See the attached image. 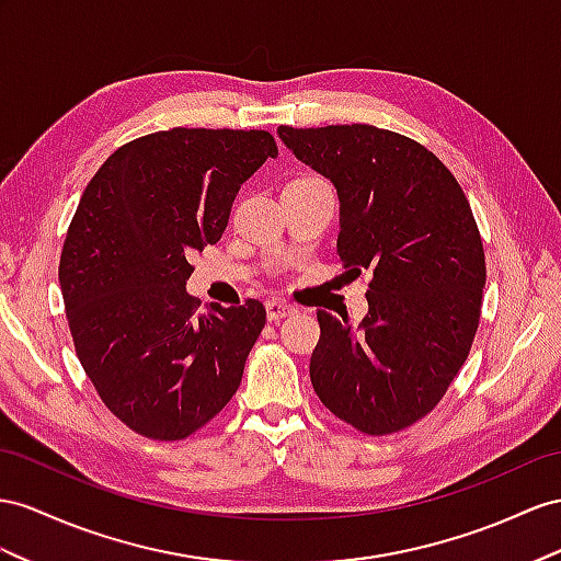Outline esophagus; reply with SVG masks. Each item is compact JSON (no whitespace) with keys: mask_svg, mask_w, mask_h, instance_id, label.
Wrapping results in <instances>:
<instances>
[{"mask_svg":"<svg viewBox=\"0 0 561 561\" xmlns=\"http://www.w3.org/2000/svg\"><path fill=\"white\" fill-rule=\"evenodd\" d=\"M265 310H267V320H270V322H279V320L289 318V314H294V312H296L291 306L282 304V300H267V304H265Z\"/></svg>","mask_w":561,"mask_h":561,"instance_id":"esophagus-1","label":"esophagus"}]
</instances>
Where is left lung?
Wrapping results in <instances>:
<instances>
[{
	"label": "left lung",
	"mask_w": 561,
	"mask_h": 561,
	"mask_svg": "<svg viewBox=\"0 0 561 561\" xmlns=\"http://www.w3.org/2000/svg\"><path fill=\"white\" fill-rule=\"evenodd\" d=\"M300 163L334 184L336 249L348 272L371 270L355 327L318 310L314 393L371 436L436 408L465 365L485 286L483 243L453 172L422 144L371 125L277 130Z\"/></svg>",
	"instance_id": "8db88e82"
}]
</instances>
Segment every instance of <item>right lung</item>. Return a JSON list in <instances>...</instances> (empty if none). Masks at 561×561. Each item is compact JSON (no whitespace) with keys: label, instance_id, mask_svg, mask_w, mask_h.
<instances>
[{"label":"right lung","instance_id":"1","mask_svg":"<svg viewBox=\"0 0 561 561\" xmlns=\"http://www.w3.org/2000/svg\"><path fill=\"white\" fill-rule=\"evenodd\" d=\"M267 158L270 133L175 127L111 153L80 198L59 265L68 327L96 393L141 436L186 438L239 389L265 308L198 314L186 279Z\"/></svg>","mask_w":561,"mask_h":561}]
</instances>
